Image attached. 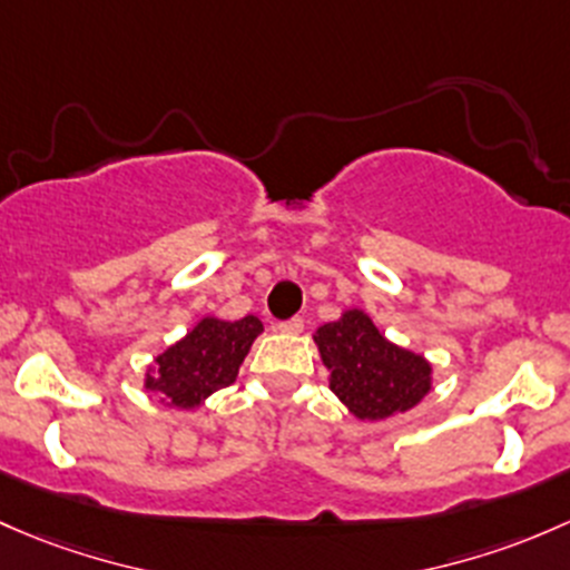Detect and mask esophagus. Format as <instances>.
<instances>
[{
	"label": "esophagus",
	"instance_id": "1",
	"mask_svg": "<svg viewBox=\"0 0 570 570\" xmlns=\"http://www.w3.org/2000/svg\"><path fill=\"white\" fill-rule=\"evenodd\" d=\"M302 328H304L302 318H291V321H285V324H279V332L283 334H298Z\"/></svg>",
	"mask_w": 570,
	"mask_h": 570
}]
</instances>
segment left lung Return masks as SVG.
<instances>
[{
	"label": "left lung",
	"instance_id": "1",
	"mask_svg": "<svg viewBox=\"0 0 570 570\" xmlns=\"http://www.w3.org/2000/svg\"><path fill=\"white\" fill-rule=\"evenodd\" d=\"M313 340L328 371V390L356 420H390L433 390L431 362L386 340L365 309H343L337 321L315 328Z\"/></svg>",
	"mask_w": 570,
	"mask_h": 570
}]
</instances>
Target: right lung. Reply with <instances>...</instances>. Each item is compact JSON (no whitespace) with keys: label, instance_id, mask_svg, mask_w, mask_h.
I'll return each mask as SVG.
<instances>
[{"label":"right lung","instance_id":"1","mask_svg":"<svg viewBox=\"0 0 570 570\" xmlns=\"http://www.w3.org/2000/svg\"><path fill=\"white\" fill-rule=\"evenodd\" d=\"M261 332L263 324L255 315L242 321L205 315L178 343L156 356L145 371L142 386L156 392L161 406L197 412L214 392L236 381L238 367Z\"/></svg>","mask_w":570,"mask_h":570}]
</instances>
